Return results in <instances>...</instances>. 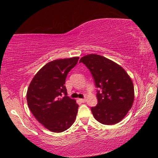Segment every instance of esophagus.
<instances>
[{
	"mask_svg": "<svg viewBox=\"0 0 158 158\" xmlns=\"http://www.w3.org/2000/svg\"><path fill=\"white\" fill-rule=\"evenodd\" d=\"M85 100H85V98H84V99H79V101H80V102H82V103H84V102H85Z\"/></svg>",
	"mask_w": 158,
	"mask_h": 158,
	"instance_id": "1",
	"label": "esophagus"
}]
</instances>
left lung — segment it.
<instances>
[{"instance_id": "left-lung-1", "label": "left lung", "mask_w": 158, "mask_h": 158, "mask_svg": "<svg viewBox=\"0 0 158 158\" xmlns=\"http://www.w3.org/2000/svg\"><path fill=\"white\" fill-rule=\"evenodd\" d=\"M89 69L97 89L98 104L92 106L95 118L104 125L118 123L132 107L135 93L132 79L122 67L102 56L80 59Z\"/></svg>"}]
</instances>
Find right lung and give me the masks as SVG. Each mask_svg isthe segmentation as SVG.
<instances>
[{
  "label": "right lung",
  "instance_id": "right-lung-1",
  "mask_svg": "<svg viewBox=\"0 0 158 158\" xmlns=\"http://www.w3.org/2000/svg\"><path fill=\"white\" fill-rule=\"evenodd\" d=\"M78 60L79 57H74L48 63L29 85L26 95L28 107L37 121L52 132L68 130L76 119L79 105L67 96L65 84Z\"/></svg>",
  "mask_w": 158,
  "mask_h": 158
}]
</instances>
